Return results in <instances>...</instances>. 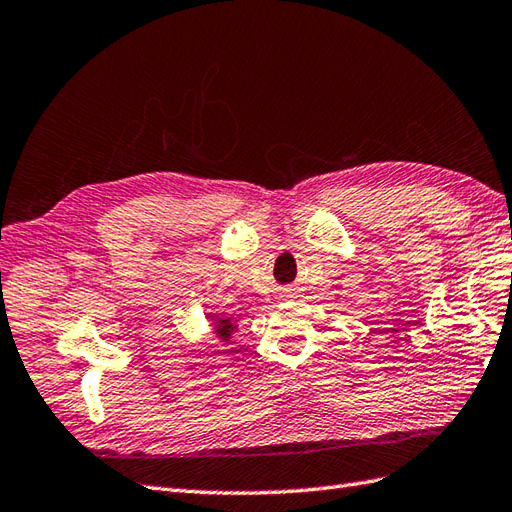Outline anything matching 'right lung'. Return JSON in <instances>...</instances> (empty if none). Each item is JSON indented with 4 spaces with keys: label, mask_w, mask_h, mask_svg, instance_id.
Masks as SVG:
<instances>
[{
    "label": "right lung",
    "mask_w": 512,
    "mask_h": 512,
    "mask_svg": "<svg viewBox=\"0 0 512 512\" xmlns=\"http://www.w3.org/2000/svg\"><path fill=\"white\" fill-rule=\"evenodd\" d=\"M215 328H217L215 332H217V334L221 336V339H223V341H228V339H230V334H232V328H234V323H230L228 319H219V321H217V326H215Z\"/></svg>",
    "instance_id": "add662e5"
}]
</instances>
